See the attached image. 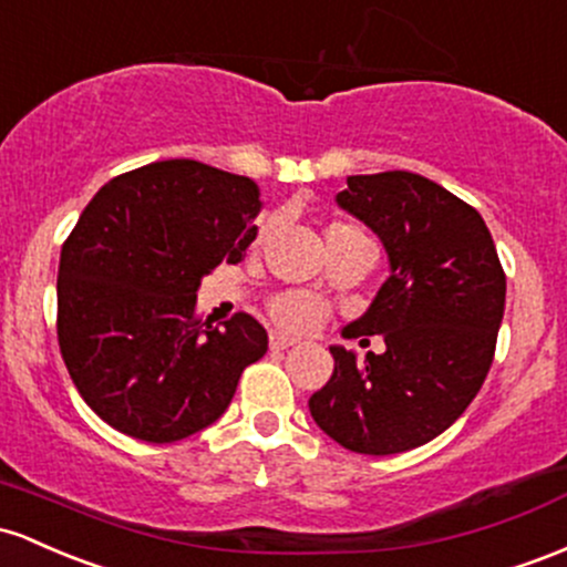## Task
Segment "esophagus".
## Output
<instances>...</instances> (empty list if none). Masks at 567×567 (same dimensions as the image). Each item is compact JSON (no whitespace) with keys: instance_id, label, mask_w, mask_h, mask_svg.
Returning <instances> with one entry per match:
<instances>
[{"instance_id":"obj_1","label":"esophagus","mask_w":567,"mask_h":567,"mask_svg":"<svg viewBox=\"0 0 567 567\" xmlns=\"http://www.w3.org/2000/svg\"><path fill=\"white\" fill-rule=\"evenodd\" d=\"M295 342H297L295 337L281 334V332H270V348H272V351H286V348H291Z\"/></svg>"}]
</instances>
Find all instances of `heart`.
<instances>
[{
	"instance_id": "1",
	"label": "heart",
	"mask_w": 567,
	"mask_h": 567,
	"mask_svg": "<svg viewBox=\"0 0 567 567\" xmlns=\"http://www.w3.org/2000/svg\"><path fill=\"white\" fill-rule=\"evenodd\" d=\"M329 235H364L359 227L346 225V221H334L327 227ZM270 313L276 318L278 327L289 329V332H310L321 323L323 318V305L316 300L313 295H305V291H284L276 300L270 302Z\"/></svg>"
}]
</instances>
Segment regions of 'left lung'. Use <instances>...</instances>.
Here are the masks:
<instances>
[{"mask_svg":"<svg viewBox=\"0 0 567 567\" xmlns=\"http://www.w3.org/2000/svg\"><path fill=\"white\" fill-rule=\"evenodd\" d=\"M334 203L388 257V278L342 337L383 334L385 351L359 361L329 346L334 372L308 406L351 453L396 455L450 429L485 383L506 276L480 212L421 174L348 176Z\"/></svg>","mask_w":567,"mask_h":567,"instance_id":"left-lung-1","label":"left lung"}]
</instances>
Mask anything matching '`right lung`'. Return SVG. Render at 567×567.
I'll list each match as a JSON object with an SVG mask.
<instances>
[{"label": "right lung", "instance_id": "obj_1", "mask_svg": "<svg viewBox=\"0 0 567 567\" xmlns=\"http://www.w3.org/2000/svg\"><path fill=\"white\" fill-rule=\"evenodd\" d=\"M257 182L161 161L106 182L61 249L59 346L80 396L120 434L179 442L219 421L267 332L195 321L198 286L257 238Z\"/></svg>", "mask_w": 567, "mask_h": 567}]
</instances>
